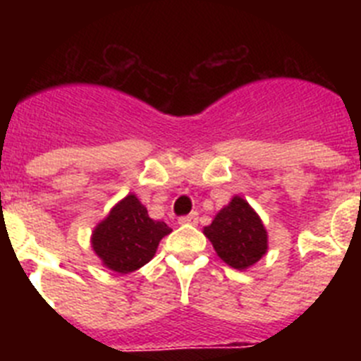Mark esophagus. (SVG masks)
Masks as SVG:
<instances>
[{"label":"esophagus","mask_w":361,"mask_h":361,"mask_svg":"<svg viewBox=\"0 0 361 361\" xmlns=\"http://www.w3.org/2000/svg\"><path fill=\"white\" fill-rule=\"evenodd\" d=\"M197 220H199L197 213H190V215L186 216H180V219H178V224H197Z\"/></svg>","instance_id":"obj_1"}]
</instances>
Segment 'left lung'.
Returning a JSON list of instances; mask_svg holds the SVG:
<instances>
[{
    "instance_id": "8db88e82",
    "label": "left lung",
    "mask_w": 361,
    "mask_h": 361,
    "mask_svg": "<svg viewBox=\"0 0 361 361\" xmlns=\"http://www.w3.org/2000/svg\"><path fill=\"white\" fill-rule=\"evenodd\" d=\"M204 235L233 269H247L267 251V231L262 220L238 195L216 213L212 224L204 228Z\"/></svg>"
}]
</instances>
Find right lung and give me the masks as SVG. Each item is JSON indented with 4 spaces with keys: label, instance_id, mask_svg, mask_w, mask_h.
<instances>
[{
    "label": "right lung",
    "instance_id": "1",
    "mask_svg": "<svg viewBox=\"0 0 361 361\" xmlns=\"http://www.w3.org/2000/svg\"><path fill=\"white\" fill-rule=\"evenodd\" d=\"M170 233V226L149 219L141 200L130 193L95 226L92 247L104 267L126 275L148 264L155 257L159 242Z\"/></svg>",
    "mask_w": 361,
    "mask_h": 361
}]
</instances>
